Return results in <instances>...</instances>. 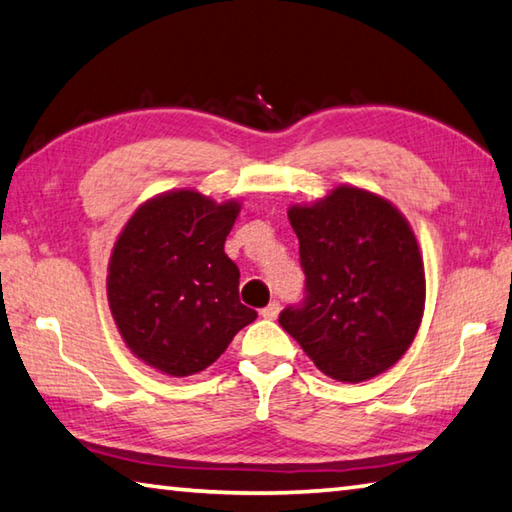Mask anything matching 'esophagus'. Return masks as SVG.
Listing matches in <instances>:
<instances>
[{
  "label": "esophagus",
  "instance_id": "34e87169",
  "mask_svg": "<svg viewBox=\"0 0 512 512\" xmlns=\"http://www.w3.org/2000/svg\"><path fill=\"white\" fill-rule=\"evenodd\" d=\"M277 314H280V302H277V300H273L271 305L262 309V316H264V318H268V320H275V318H277Z\"/></svg>",
  "mask_w": 512,
  "mask_h": 512
}]
</instances>
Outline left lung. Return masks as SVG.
Segmentation results:
<instances>
[{"label":"left lung","mask_w":512,"mask_h":512,"mask_svg":"<svg viewBox=\"0 0 512 512\" xmlns=\"http://www.w3.org/2000/svg\"><path fill=\"white\" fill-rule=\"evenodd\" d=\"M305 298L280 325L320 372L370 379L409 350L424 311L418 241L395 207L357 187H339L311 207H291Z\"/></svg>","instance_id":"1"}]
</instances>
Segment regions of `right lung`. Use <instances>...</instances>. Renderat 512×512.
I'll return each instance as SVG.
<instances>
[{"instance_id": "1", "label": "right lung", "mask_w": 512, "mask_h": 512, "mask_svg": "<svg viewBox=\"0 0 512 512\" xmlns=\"http://www.w3.org/2000/svg\"><path fill=\"white\" fill-rule=\"evenodd\" d=\"M239 203L169 192L137 210L112 250L108 302L137 357L173 377L221 357L257 311L239 300V268L223 244Z\"/></svg>"}]
</instances>
